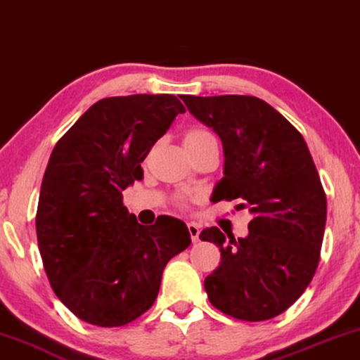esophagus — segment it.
<instances>
[{
  "label": "esophagus",
  "mask_w": 360,
  "mask_h": 360,
  "mask_svg": "<svg viewBox=\"0 0 360 360\" xmlns=\"http://www.w3.org/2000/svg\"><path fill=\"white\" fill-rule=\"evenodd\" d=\"M186 228H188L191 240H193V243H198V240H200V226L196 223H188V224H186Z\"/></svg>",
  "instance_id": "esophagus-1"
}]
</instances>
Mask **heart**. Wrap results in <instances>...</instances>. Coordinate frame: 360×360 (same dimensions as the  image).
Instances as JSON below:
<instances>
[{"instance_id":"b5f03b06","label":"heart","mask_w":360,"mask_h":360,"mask_svg":"<svg viewBox=\"0 0 360 360\" xmlns=\"http://www.w3.org/2000/svg\"><path fill=\"white\" fill-rule=\"evenodd\" d=\"M211 137H214L211 134L210 131L206 129H200V127H196V129H191L186 132L185 136V144H198V142H203L206 139H211ZM181 203H184V200H180Z\"/></svg>"}]
</instances>
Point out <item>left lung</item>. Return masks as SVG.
Segmentation results:
<instances>
[{
    "mask_svg": "<svg viewBox=\"0 0 360 360\" xmlns=\"http://www.w3.org/2000/svg\"><path fill=\"white\" fill-rule=\"evenodd\" d=\"M180 98L223 141L224 176L211 201L239 200L254 214L244 239L214 226L201 231L221 250L219 267L205 278L210 303L244 321L278 316L314 277L326 224V193L307 142L260 98Z\"/></svg>",
    "mask_w": 360,
    "mask_h": 360,
    "instance_id": "left-lung-1",
    "label": "left lung"
}]
</instances>
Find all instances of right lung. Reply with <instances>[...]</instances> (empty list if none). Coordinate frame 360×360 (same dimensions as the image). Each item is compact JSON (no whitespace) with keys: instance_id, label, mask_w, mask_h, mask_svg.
<instances>
[{"instance_id":"add662e5","label":"right lung","mask_w":360,"mask_h":360,"mask_svg":"<svg viewBox=\"0 0 360 360\" xmlns=\"http://www.w3.org/2000/svg\"><path fill=\"white\" fill-rule=\"evenodd\" d=\"M185 106L174 95L96 101L53 147L39 195L36 233L58 300L82 321L116 328L154 304L167 262L188 248L184 221L141 226L122 190Z\"/></svg>"}]
</instances>
